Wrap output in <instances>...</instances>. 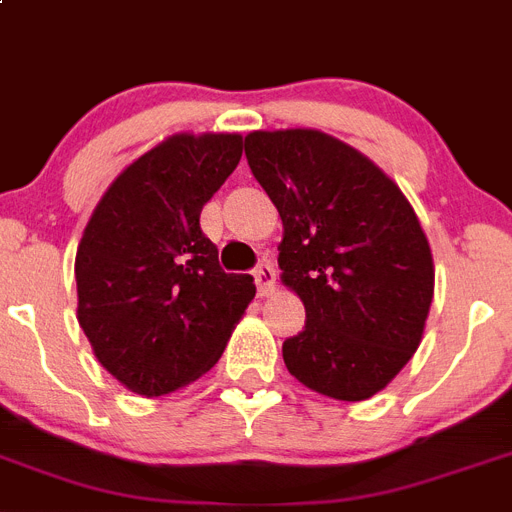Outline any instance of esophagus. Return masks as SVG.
<instances>
[{
	"mask_svg": "<svg viewBox=\"0 0 512 512\" xmlns=\"http://www.w3.org/2000/svg\"><path fill=\"white\" fill-rule=\"evenodd\" d=\"M252 275H255V283H257V291H260V296H270V293L275 291V268H273V262L262 260Z\"/></svg>",
	"mask_w": 512,
	"mask_h": 512,
	"instance_id": "34e87169",
	"label": "esophagus"
}]
</instances>
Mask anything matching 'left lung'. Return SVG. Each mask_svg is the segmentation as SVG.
<instances>
[{"label":"left lung","mask_w":512,"mask_h":512,"mask_svg":"<svg viewBox=\"0 0 512 512\" xmlns=\"http://www.w3.org/2000/svg\"><path fill=\"white\" fill-rule=\"evenodd\" d=\"M244 154L281 213V281L306 309L304 330L283 342L288 373L340 402L373 397L415 355L433 301V255L410 201L322 131H255Z\"/></svg>","instance_id":"obj_1"}]
</instances>
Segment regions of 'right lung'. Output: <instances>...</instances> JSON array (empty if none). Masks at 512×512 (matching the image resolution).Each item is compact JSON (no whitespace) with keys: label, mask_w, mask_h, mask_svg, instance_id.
<instances>
[{"label":"right lung","mask_w":512,"mask_h":512,"mask_svg":"<svg viewBox=\"0 0 512 512\" xmlns=\"http://www.w3.org/2000/svg\"><path fill=\"white\" fill-rule=\"evenodd\" d=\"M242 159L239 133H175L97 203L74 262L77 319L126 389L162 397L211 371L255 296L224 273L201 211Z\"/></svg>","instance_id":"right-lung-1"}]
</instances>
